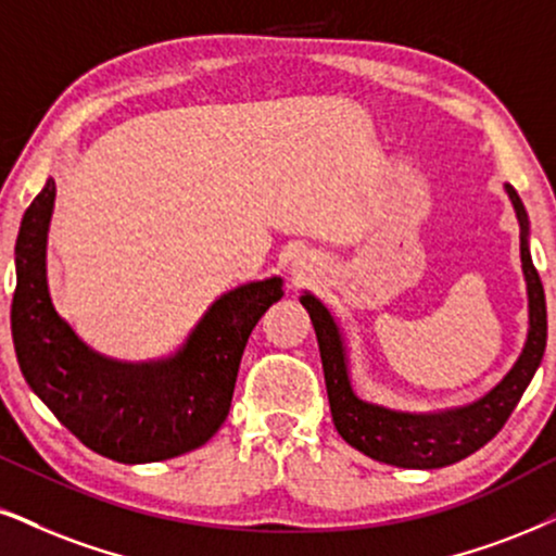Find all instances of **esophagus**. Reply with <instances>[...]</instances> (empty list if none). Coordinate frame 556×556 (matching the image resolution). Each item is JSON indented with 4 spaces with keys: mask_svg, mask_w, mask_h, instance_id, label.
<instances>
[{
    "mask_svg": "<svg viewBox=\"0 0 556 556\" xmlns=\"http://www.w3.org/2000/svg\"><path fill=\"white\" fill-rule=\"evenodd\" d=\"M291 273H293V280H296V283H304V280H309L314 273H317V263H314V257L304 255L293 263Z\"/></svg>",
    "mask_w": 556,
    "mask_h": 556,
    "instance_id": "34e87169",
    "label": "esophagus"
}]
</instances>
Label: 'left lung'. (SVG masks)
<instances>
[{
    "label": "left lung",
    "mask_w": 556,
    "mask_h": 556,
    "mask_svg": "<svg viewBox=\"0 0 556 556\" xmlns=\"http://www.w3.org/2000/svg\"><path fill=\"white\" fill-rule=\"evenodd\" d=\"M505 193L516 208L520 226V265H523L526 293H529V334H526L523 353L513 363L505 379L477 402L428 415L396 413L381 404L363 402L353 389L340 325L314 293L304 291L301 296V304L309 312L314 332H317L334 428L342 441L351 443L361 454L402 469H441L462 462L500 433L536 374L546 348L544 286L531 260L529 214H526L523 201L510 185H505Z\"/></svg>",
    "instance_id": "left-lung-1"
}]
</instances>
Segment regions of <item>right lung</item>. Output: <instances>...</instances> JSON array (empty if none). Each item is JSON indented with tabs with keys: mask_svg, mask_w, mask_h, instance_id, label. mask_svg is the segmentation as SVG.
<instances>
[{
	"mask_svg": "<svg viewBox=\"0 0 556 556\" xmlns=\"http://www.w3.org/2000/svg\"><path fill=\"white\" fill-rule=\"evenodd\" d=\"M53 201L56 182L48 177L15 244L12 340L27 387L87 448L113 462L152 464L201 448L229 415L247 338L283 296V280L273 276L226 291L169 358H105L59 317L48 293Z\"/></svg>",
	"mask_w": 556,
	"mask_h": 556,
	"instance_id": "add662e5",
	"label": "right lung"
}]
</instances>
